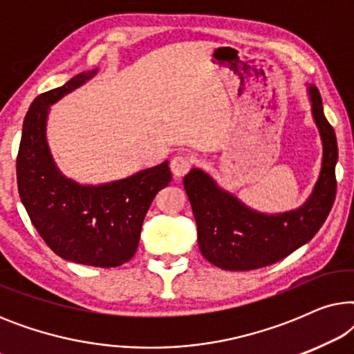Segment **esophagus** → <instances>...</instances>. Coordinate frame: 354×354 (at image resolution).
<instances>
[{"mask_svg": "<svg viewBox=\"0 0 354 354\" xmlns=\"http://www.w3.org/2000/svg\"><path fill=\"white\" fill-rule=\"evenodd\" d=\"M190 169H192V161L190 158L187 156H176L171 161V171L174 174V177L177 178H182L183 176H187Z\"/></svg>", "mask_w": 354, "mask_h": 354, "instance_id": "esophagus-1", "label": "esophagus"}]
</instances>
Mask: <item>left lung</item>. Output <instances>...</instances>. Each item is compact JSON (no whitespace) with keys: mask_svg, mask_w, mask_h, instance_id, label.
I'll use <instances>...</instances> for the list:
<instances>
[{"mask_svg":"<svg viewBox=\"0 0 354 354\" xmlns=\"http://www.w3.org/2000/svg\"><path fill=\"white\" fill-rule=\"evenodd\" d=\"M313 115L324 143L321 177L306 205L297 211L266 216L222 192L207 174L192 169L183 187L198 225L200 251L211 264L227 270H253L287 258L313 239L326 222L337 195L335 130L322 111L316 86H309Z\"/></svg>","mask_w":354,"mask_h":354,"instance_id":"left-lung-1","label":"left lung"}]
</instances>
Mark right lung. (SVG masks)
Listing matches in <instances>:
<instances>
[{
    "instance_id": "1",
    "label": "right lung",
    "mask_w": 354,
    "mask_h": 354,
    "mask_svg": "<svg viewBox=\"0 0 354 354\" xmlns=\"http://www.w3.org/2000/svg\"><path fill=\"white\" fill-rule=\"evenodd\" d=\"M95 74L82 72L33 100L16 159L17 188L33 227L57 256L77 264L118 268L133 258L145 216L172 174L166 161L100 187H84L61 176L45 138L48 109Z\"/></svg>"
}]
</instances>
